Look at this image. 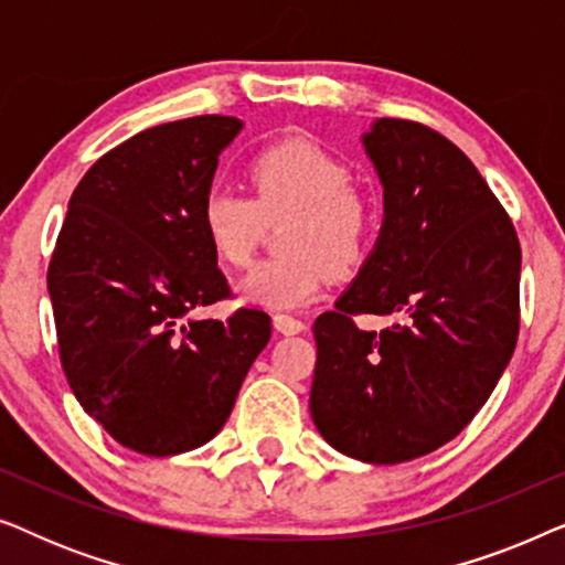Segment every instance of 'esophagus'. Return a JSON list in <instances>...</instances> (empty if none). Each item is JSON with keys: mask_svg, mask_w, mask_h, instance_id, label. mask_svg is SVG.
<instances>
[{"mask_svg": "<svg viewBox=\"0 0 565 565\" xmlns=\"http://www.w3.org/2000/svg\"><path fill=\"white\" fill-rule=\"evenodd\" d=\"M273 323L280 334H300V331H306V323L290 313H275Z\"/></svg>", "mask_w": 565, "mask_h": 565, "instance_id": "1", "label": "esophagus"}]
</instances>
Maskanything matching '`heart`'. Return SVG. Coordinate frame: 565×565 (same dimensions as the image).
<instances>
[{
    "mask_svg": "<svg viewBox=\"0 0 565 565\" xmlns=\"http://www.w3.org/2000/svg\"><path fill=\"white\" fill-rule=\"evenodd\" d=\"M254 198L213 184L200 205V226L221 265L244 267L265 231L285 221L288 257L259 262L236 285L244 303L296 308L319 296L329 267L347 273L365 259L377 226L375 203L352 188L344 161L308 138L262 149L249 164Z\"/></svg>",
    "mask_w": 565,
    "mask_h": 565,
    "instance_id": "b5f03b06",
    "label": "heart"
}]
</instances>
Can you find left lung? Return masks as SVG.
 Listing matches in <instances>:
<instances>
[{"label": "left lung", "instance_id": "obj_1", "mask_svg": "<svg viewBox=\"0 0 565 565\" xmlns=\"http://www.w3.org/2000/svg\"><path fill=\"white\" fill-rule=\"evenodd\" d=\"M383 223L334 311L313 323L311 416L347 458L396 466L468 427L512 360L522 252L514 226L458 146L422 122L362 134ZM393 318L383 332L351 316Z\"/></svg>", "mask_w": 565, "mask_h": 565}]
</instances>
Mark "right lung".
<instances>
[{"label":"right lung","instance_id":"1","mask_svg":"<svg viewBox=\"0 0 565 565\" xmlns=\"http://www.w3.org/2000/svg\"><path fill=\"white\" fill-rule=\"evenodd\" d=\"M244 122L141 130L76 184L49 267L61 365L115 443L153 458L211 443L273 334L269 316L195 311L228 296L200 205Z\"/></svg>","mask_w":565,"mask_h":565}]
</instances>
